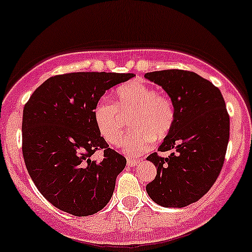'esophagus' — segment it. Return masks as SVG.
Masks as SVG:
<instances>
[{
    "label": "esophagus",
    "mask_w": 252,
    "mask_h": 252,
    "mask_svg": "<svg viewBox=\"0 0 252 252\" xmlns=\"http://www.w3.org/2000/svg\"><path fill=\"white\" fill-rule=\"evenodd\" d=\"M139 162H140L139 159H129L128 161H126V165H128L129 167H134V166H136Z\"/></svg>",
    "instance_id": "34e87169"
}]
</instances>
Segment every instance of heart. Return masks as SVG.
<instances>
[{
	"mask_svg": "<svg viewBox=\"0 0 252 252\" xmlns=\"http://www.w3.org/2000/svg\"><path fill=\"white\" fill-rule=\"evenodd\" d=\"M117 101L100 100L93 109L95 126L110 145H118L123 135V116L129 117L132 130L124 137L122 148L130 157L146 153L154 140H161L171 131L176 120L172 100L143 82L134 81L116 92Z\"/></svg>",
	"mask_w": 252,
	"mask_h": 252,
	"instance_id": "obj_1",
	"label": "heart"
}]
</instances>
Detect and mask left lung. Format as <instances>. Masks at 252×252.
Segmentation results:
<instances>
[{
  "instance_id": "obj_1",
  "label": "left lung",
  "mask_w": 252,
  "mask_h": 252,
  "mask_svg": "<svg viewBox=\"0 0 252 252\" xmlns=\"http://www.w3.org/2000/svg\"><path fill=\"white\" fill-rule=\"evenodd\" d=\"M146 79L161 86L175 105L172 129L147 160L157 176L146 190L154 202L182 208L200 200L215 183L225 161L229 116L220 90L196 73L181 69L152 71Z\"/></svg>"
}]
</instances>
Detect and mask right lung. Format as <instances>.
<instances>
[{"label":"right lung","mask_w":252,"mask_h":252,"mask_svg":"<svg viewBox=\"0 0 252 252\" xmlns=\"http://www.w3.org/2000/svg\"><path fill=\"white\" fill-rule=\"evenodd\" d=\"M134 74L79 71L52 76L24 107L23 156L39 192L61 211L87 217L106 206L126 159L100 136L93 109ZM103 149L100 162L91 156Z\"/></svg>","instance_id":"right-lung-1"}]
</instances>
